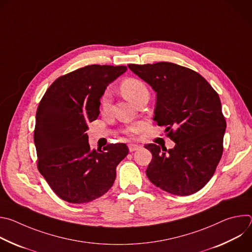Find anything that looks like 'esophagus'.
<instances>
[{
  "instance_id": "esophagus-1",
  "label": "esophagus",
  "mask_w": 252,
  "mask_h": 252,
  "mask_svg": "<svg viewBox=\"0 0 252 252\" xmlns=\"http://www.w3.org/2000/svg\"><path fill=\"white\" fill-rule=\"evenodd\" d=\"M139 148H140L139 146L133 145V143H130V145H128V150H129L130 153H132V152H134V151H137Z\"/></svg>"
}]
</instances>
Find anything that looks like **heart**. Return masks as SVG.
I'll list each match as a JSON object with an SVG mask.
<instances>
[{
	"label": "heart",
	"instance_id": "heart-1",
	"mask_svg": "<svg viewBox=\"0 0 252 252\" xmlns=\"http://www.w3.org/2000/svg\"><path fill=\"white\" fill-rule=\"evenodd\" d=\"M121 92L126 99H128L129 101H131L133 103H135L142 95L149 94V90H148L147 86L141 81H139L137 79H132V78L126 79L122 82ZM111 103H112L111 93L106 91V92H104V94H102V96L100 98V109L103 112H107L110 110ZM136 129H137V126H131V127L126 128V132L130 134V133L136 131Z\"/></svg>",
	"mask_w": 252,
	"mask_h": 252
}]
</instances>
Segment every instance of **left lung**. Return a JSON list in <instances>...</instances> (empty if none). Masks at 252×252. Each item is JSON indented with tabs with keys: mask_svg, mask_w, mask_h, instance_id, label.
<instances>
[{
	"mask_svg": "<svg viewBox=\"0 0 252 252\" xmlns=\"http://www.w3.org/2000/svg\"><path fill=\"white\" fill-rule=\"evenodd\" d=\"M127 66L157 93L154 121L175 142L168 151L155 143L145 146L153 155L149 179L175 195L198 191L212 177L223 151L226 122L218 93L196 71L172 63Z\"/></svg>",
	"mask_w": 252,
	"mask_h": 252,
	"instance_id": "8db88e82",
	"label": "left lung"
}]
</instances>
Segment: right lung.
<instances>
[{
	"label": "right lung",
	"mask_w": 252,
	"mask_h": 252,
	"mask_svg": "<svg viewBox=\"0 0 252 252\" xmlns=\"http://www.w3.org/2000/svg\"><path fill=\"white\" fill-rule=\"evenodd\" d=\"M126 69L125 65L81 67L57 79L40 101L33 132L38 168L64 201L82 204L103 195L128 154L126 143L91 151L86 132L88 124L99 115L106 87Z\"/></svg>",
	"instance_id": "obj_1"
}]
</instances>
